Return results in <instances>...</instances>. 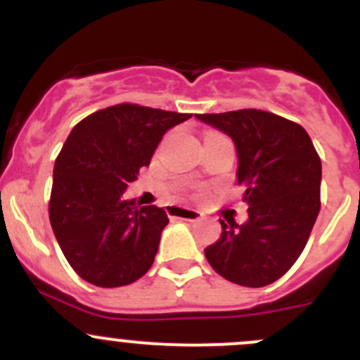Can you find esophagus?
<instances>
[{
    "instance_id": "34e87169",
    "label": "esophagus",
    "mask_w": 360,
    "mask_h": 360,
    "mask_svg": "<svg viewBox=\"0 0 360 360\" xmlns=\"http://www.w3.org/2000/svg\"><path fill=\"white\" fill-rule=\"evenodd\" d=\"M167 214L174 219H184V221H200L203 214L200 210L195 209H186V207H177V205H167L165 207Z\"/></svg>"
}]
</instances>
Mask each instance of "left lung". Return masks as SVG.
<instances>
[{
	"mask_svg": "<svg viewBox=\"0 0 360 360\" xmlns=\"http://www.w3.org/2000/svg\"><path fill=\"white\" fill-rule=\"evenodd\" d=\"M231 137L248 221L219 219L221 237L205 249L210 266L233 284L278 281L307 245L321 210L322 163L307 130L261 110L197 115Z\"/></svg>",
	"mask_w": 360,
	"mask_h": 360,
	"instance_id": "8db88e82",
	"label": "left lung"
}]
</instances>
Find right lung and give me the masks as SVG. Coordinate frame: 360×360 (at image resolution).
<instances>
[{"mask_svg": "<svg viewBox=\"0 0 360 360\" xmlns=\"http://www.w3.org/2000/svg\"><path fill=\"white\" fill-rule=\"evenodd\" d=\"M191 115L116 104L83 118L53 165L50 224L72 270L99 288L129 285L157 256L165 210L123 193L165 132Z\"/></svg>", "mask_w": 360, "mask_h": 360, "instance_id": "right-lung-1", "label": "right lung"}]
</instances>
